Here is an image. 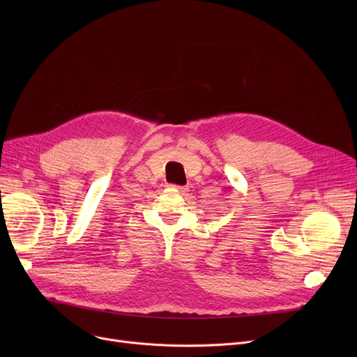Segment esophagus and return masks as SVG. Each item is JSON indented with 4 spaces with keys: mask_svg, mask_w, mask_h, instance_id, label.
<instances>
[{
    "mask_svg": "<svg viewBox=\"0 0 357 357\" xmlns=\"http://www.w3.org/2000/svg\"><path fill=\"white\" fill-rule=\"evenodd\" d=\"M171 188L178 191L179 194H185L186 191H188V188H186V186H179V185H171Z\"/></svg>",
    "mask_w": 357,
    "mask_h": 357,
    "instance_id": "1",
    "label": "esophagus"
}]
</instances>
